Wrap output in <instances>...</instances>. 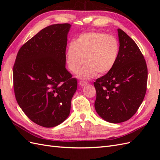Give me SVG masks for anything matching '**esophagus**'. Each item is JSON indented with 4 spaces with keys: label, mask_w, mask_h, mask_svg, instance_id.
<instances>
[{
    "label": "esophagus",
    "mask_w": 160,
    "mask_h": 160,
    "mask_svg": "<svg viewBox=\"0 0 160 160\" xmlns=\"http://www.w3.org/2000/svg\"><path fill=\"white\" fill-rule=\"evenodd\" d=\"M87 84H88V83H87V82L83 81H80L79 82V85L80 86H81V87H83V86L86 85Z\"/></svg>",
    "instance_id": "esophagus-1"
}]
</instances>
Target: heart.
<instances>
[{
  "mask_svg": "<svg viewBox=\"0 0 160 160\" xmlns=\"http://www.w3.org/2000/svg\"><path fill=\"white\" fill-rule=\"evenodd\" d=\"M120 46L115 37L101 32H89L82 34L73 42H71L66 51V60L69 69L77 73L79 77L89 79L97 73L102 75L111 70L119 53Z\"/></svg>",
  "mask_w": 160,
  "mask_h": 160,
  "instance_id": "1",
  "label": "heart"
}]
</instances>
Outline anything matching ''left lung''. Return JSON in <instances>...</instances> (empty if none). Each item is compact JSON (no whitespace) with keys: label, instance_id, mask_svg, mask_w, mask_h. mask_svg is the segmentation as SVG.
Segmentation results:
<instances>
[{"label":"left lung","instance_id":"obj_1","mask_svg":"<svg viewBox=\"0 0 160 160\" xmlns=\"http://www.w3.org/2000/svg\"><path fill=\"white\" fill-rule=\"evenodd\" d=\"M119 53L115 65L94 82L95 108L106 122L119 123L137 112L147 89L148 67L136 43L120 28L118 29Z\"/></svg>","mask_w":160,"mask_h":160}]
</instances>
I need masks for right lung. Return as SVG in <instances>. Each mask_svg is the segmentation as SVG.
I'll return each instance as SVG.
<instances>
[{
	"mask_svg": "<svg viewBox=\"0 0 160 160\" xmlns=\"http://www.w3.org/2000/svg\"><path fill=\"white\" fill-rule=\"evenodd\" d=\"M68 23L47 27L19 49L13 67L15 98L32 122L45 128L68 118L77 81L65 68Z\"/></svg>",
	"mask_w": 160,
	"mask_h": 160,
	"instance_id": "add662e5",
	"label": "right lung"
}]
</instances>
